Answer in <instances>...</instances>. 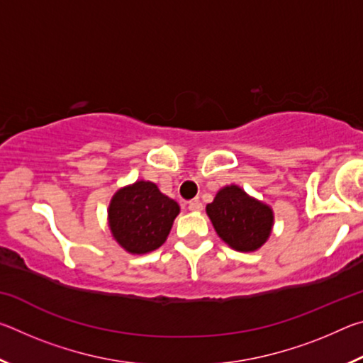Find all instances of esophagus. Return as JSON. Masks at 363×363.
<instances>
[{
  "mask_svg": "<svg viewBox=\"0 0 363 363\" xmlns=\"http://www.w3.org/2000/svg\"><path fill=\"white\" fill-rule=\"evenodd\" d=\"M189 210L192 213H200L203 210V205H201V201L195 200V201H189Z\"/></svg>",
  "mask_w": 363,
  "mask_h": 363,
  "instance_id": "esophagus-1",
  "label": "esophagus"
}]
</instances>
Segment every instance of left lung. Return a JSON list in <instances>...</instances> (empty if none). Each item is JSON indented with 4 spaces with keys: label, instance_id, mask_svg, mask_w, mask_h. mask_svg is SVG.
<instances>
[{
    "label": "left lung",
    "instance_id": "obj_1",
    "mask_svg": "<svg viewBox=\"0 0 363 363\" xmlns=\"http://www.w3.org/2000/svg\"><path fill=\"white\" fill-rule=\"evenodd\" d=\"M206 214L220 240L240 253L257 251L272 233V208L235 184L218 190Z\"/></svg>",
    "mask_w": 363,
    "mask_h": 363
}]
</instances>
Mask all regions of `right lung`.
<instances>
[{"label": "right lung", "instance_id": "right-lung-1", "mask_svg": "<svg viewBox=\"0 0 363 363\" xmlns=\"http://www.w3.org/2000/svg\"><path fill=\"white\" fill-rule=\"evenodd\" d=\"M181 208L157 184L136 181L116 190L107 219L113 240L130 255H147L167 242Z\"/></svg>", "mask_w": 363, "mask_h": 363}]
</instances>
